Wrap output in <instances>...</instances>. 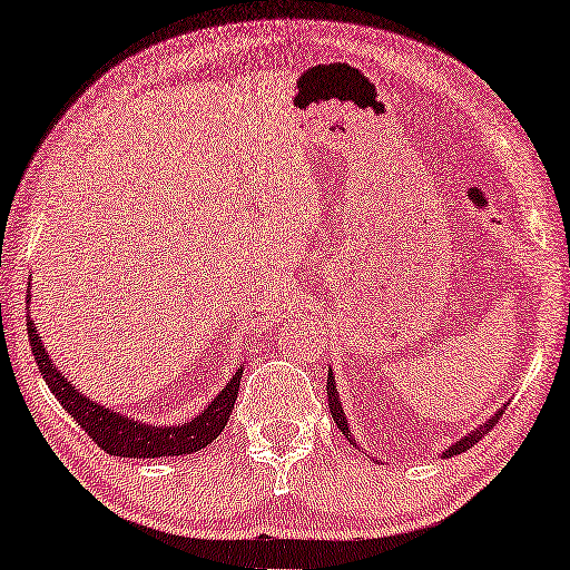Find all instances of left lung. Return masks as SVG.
I'll use <instances>...</instances> for the list:
<instances>
[{
	"instance_id": "1",
	"label": "left lung",
	"mask_w": 570,
	"mask_h": 570,
	"mask_svg": "<svg viewBox=\"0 0 570 570\" xmlns=\"http://www.w3.org/2000/svg\"><path fill=\"white\" fill-rule=\"evenodd\" d=\"M337 396H340V394H337V390H335V380H332V372H330V374H327V404H330V412H332V419H335V424L342 429V434H345V436L350 439L347 419H345V414H342V406H340V400H337ZM503 410H507V406H503ZM503 410H499L497 414H493L484 426H479V429H476V432H471L466 439H461V442H456L454 446H449V452H446L444 456H454V454H461V452H466V449L474 446L481 436L489 434L491 429L497 426V422L501 419ZM350 442H352V439H350Z\"/></svg>"
}]
</instances>
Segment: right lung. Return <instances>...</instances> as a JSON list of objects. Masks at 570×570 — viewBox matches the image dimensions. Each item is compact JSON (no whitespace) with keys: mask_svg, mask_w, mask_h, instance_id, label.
Instances as JSON below:
<instances>
[{"mask_svg":"<svg viewBox=\"0 0 570 570\" xmlns=\"http://www.w3.org/2000/svg\"><path fill=\"white\" fill-rule=\"evenodd\" d=\"M29 303V297H27ZM29 345L35 352V360L39 364V372L49 390L57 396L59 404L67 410L77 424L91 436L96 446H101L106 454L111 456H128V459H158V456H184L198 449L208 446L213 439L228 424V416L238 400V386L243 367L233 374V380L225 384V390L213 400L206 410H203L193 422L180 426H148L144 422H131L128 416L116 414L106 406L86 400L73 386L61 377L59 370L53 367L49 354L41 345V337L37 335L35 320H27Z\"/></svg>","mask_w":570,"mask_h":570,"instance_id":"1","label":"right lung"}]
</instances>
